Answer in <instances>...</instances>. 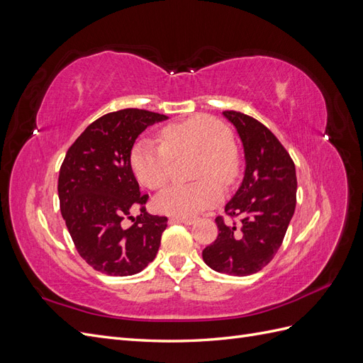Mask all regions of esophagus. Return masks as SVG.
Instances as JSON below:
<instances>
[{
  "instance_id": "34e87169",
  "label": "esophagus",
  "mask_w": 363,
  "mask_h": 363,
  "mask_svg": "<svg viewBox=\"0 0 363 363\" xmlns=\"http://www.w3.org/2000/svg\"><path fill=\"white\" fill-rule=\"evenodd\" d=\"M169 223L174 224V223H182V224H186V225H191L195 223V218H182V216H172L169 218Z\"/></svg>"
}]
</instances>
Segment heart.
I'll return each instance as SVG.
<instances>
[{
    "mask_svg": "<svg viewBox=\"0 0 363 363\" xmlns=\"http://www.w3.org/2000/svg\"><path fill=\"white\" fill-rule=\"evenodd\" d=\"M163 144L151 139H139L130 152V167L135 177L145 188L157 191L169 180L172 157L184 152L200 155L199 179L195 184H174L155 201L159 212L192 218L219 203L223 191L219 184H232L239 174V159L233 148V135L221 121L196 115L162 130ZM215 178L214 181L211 179Z\"/></svg>",
    "mask_w": 363,
    "mask_h": 363,
    "instance_id": "obj_1",
    "label": "heart"
}]
</instances>
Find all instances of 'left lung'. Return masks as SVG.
<instances>
[{
  "label": "left lung",
  "instance_id": "1",
  "mask_svg": "<svg viewBox=\"0 0 363 363\" xmlns=\"http://www.w3.org/2000/svg\"><path fill=\"white\" fill-rule=\"evenodd\" d=\"M223 115L244 147V180L225 204V213L240 216V224L218 216V238L203 250V260L213 271L244 277L267 267L279 251L295 211L296 175L289 152L257 119L235 111Z\"/></svg>",
  "mask_w": 363,
  "mask_h": 363
}]
</instances>
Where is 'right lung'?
Masks as SVG:
<instances>
[{
  "label": "right lung",
  "mask_w": 363,
  "mask_h": 363,
  "mask_svg": "<svg viewBox=\"0 0 363 363\" xmlns=\"http://www.w3.org/2000/svg\"><path fill=\"white\" fill-rule=\"evenodd\" d=\"M168 116L123 108L87 125L69 147L59 174L60 212L79 255L107 276L125 277L155 260L168 218L150 215L130 167L135 140ZM139 210L136 218L129 213ZM131 218V226L125 219Z\"/></svg>",
  "instance_id": "obj_1"
}]
</instances>
